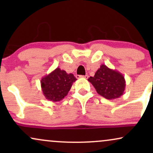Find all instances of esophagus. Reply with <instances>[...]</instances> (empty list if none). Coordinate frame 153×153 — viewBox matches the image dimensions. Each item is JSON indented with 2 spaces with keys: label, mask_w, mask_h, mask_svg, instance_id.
Here are the masks:
<instances>
[{
  "label": "esophagus",
  "mask_w": 153,
  "mask_h": 153,
  "mask_svg": "<svg viewBox=\"0 0 153 153\" xmlns=\"http://www.w3.org/2000/svg\"><path fill=\"white\" fill-rule=\"evenodd\" d=\"M76 78H83L87 79V78H88V75H76Z\"/></svg>",
  "instance_id": "34e87169"
}]
</instances>
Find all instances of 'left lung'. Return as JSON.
Masks as SVG:
<instances>
[{
	"label": "left lung",
	"instance_id": "left-lung-1",
	"mask_svg": "<svg viewBox=\"0 0 153 153\" xmlns=\"http://www.w3.org/2000/svg\"><path fill=\"white\" fill-rule=\"evenodd\" d=\"M97 93L106 99H118L124 94L126 81L124 75L116 70L101 65L94 77L88 79Z\"/></svg>",
	"mask_w": 153,
	"mask_h": 153
}]
</instances>
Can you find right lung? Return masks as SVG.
Here are the masks:
<instances>
[{
	"instance_id": "add662e5",
	"label": "right lung",
	"mask_w": 153,
	"mask_h": 153,
	"mask_svg": "<svg viewBox=\"0 0 153 153\" xmlns=\"http://www.w3.org/2000/svg\"><path fill=\"white\" fill-rule=\"evenodd\" d=\"M76 80L73 74H68L57 68L42 78L41 87L44 96L46 99L54 102L61 101L68 95Z\"/></svg>"
}]
</instances>
